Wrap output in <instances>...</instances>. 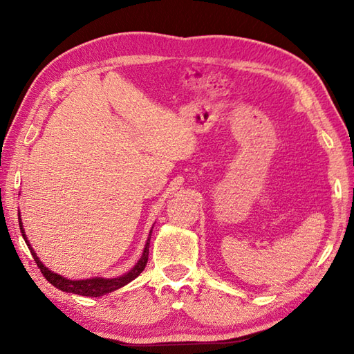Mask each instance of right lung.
<instances>
[{
	"label": "right lung",
	"mask_w": 354,
	"mask_h": 354,
	"mask_svg": "<svg viewBox=\"0 0 354 354\" xmlns=\"http://www.w3.org/2000/svg\"><path fill=\"white\" fill-rule=\"evenodd\" d=\"M19 219V217H18ZM19 228H21V232H22V237L26 239V234H24V230H22V225L19 223ZM150 236H152V231H150ZM149 242H150V237L147 239V243H146V248L145 251H142V255L140 261L135 265L129 272L124 274L123 277H118V278H89V280H66V278L57 275L55 272H51V270H48L47 268H45L42 263L39 261V259H37V255L35 254V251L32 250V246H30V243L26 240V243L28 246L30 252H32L33 259L36 261L37 268L41 269L42 275L47 278L48 283H51L55 288L61 289L64 292H71V293H77V295H82V297H100V295H104V293H109V292H114L120 288H123L124 284L131 283L132 280H135L142 270H145L146 265H147V260H149Z\"/></svg>",
	"instance_id": "obj_1"
}]
</instances>
